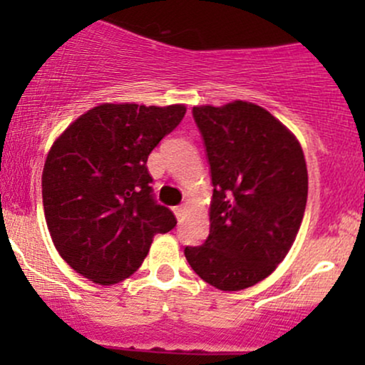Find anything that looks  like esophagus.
<instances>
[{
	"label": "esophagus",
	"instance_id": "34e87169",
	"mask_svg": "<svg viewBox=\"0 0 365 365\" xmlns=\"http://www.w3.org/2000/svg\"><path fill=\"white\" fill-rule=\"evenodd\" d=\"M173 212H175V216H177V220L182 221L183 216H185V204H180V206L173 207Z\"/></svg>",
	"mask_w": 365,
	"mask_h": 365
}]
</instances>
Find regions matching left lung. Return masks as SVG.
Masks as SVG:
<instances>
[{
    "instance_id": "left-lung-1",
    "label": "left lung",
    "mask_w": 365,
    "mask_h": 365,
    "mask_svg": "<svg viewBox=\"0 0 365 365\" xmlns=\"http://www.w3.org/2000/svg\"><path fill=\"white\" fill-rule=\"evenodd\" d=\"M211 170L209 237L185 247L192 269L223 292L252 287L295 242L307 204V166L282 121L247 101L195 106Z\"/></svg>"
}]
</instances>
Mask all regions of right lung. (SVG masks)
<instances>
[{
    "instance_id": "add662e5",
    "label": "right lung",
    "mask_w": 365,
    "mask_h": 365,
    "mask_svg": "<svg viewBox=\"0 0 365 365\" xmlns=\"http://www.w3.org/2000/svg\"><path fill=\"white\" fill-rule=\"evenodd\" d=\"M183 104H101L58 137L43 171L53 244L83 278L115 284L140 267L177 220L156 202L148 158L185 116Z\"/></svg>"
}]
</instances>
